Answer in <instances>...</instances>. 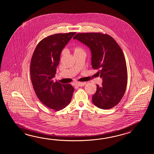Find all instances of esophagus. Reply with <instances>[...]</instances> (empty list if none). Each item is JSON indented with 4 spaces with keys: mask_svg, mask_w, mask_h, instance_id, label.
Segmentation results:
<instances>
[{
    "mask_svg": "<svg viewBox=\"0 0 154 154\" xmlns=\"http://www.w3.org/2000/svg\"><path fill=\"white\" fill-rule=\"evenodd\" d=\"M85 84H86V82H79L75 83V85L76 86H84Z\"/></svg>",
    "mask_w": 154,
    "mask_h": 154,
    "instance_id": "esophagus-1",
    "label": "esophagus"
}]
</instances>
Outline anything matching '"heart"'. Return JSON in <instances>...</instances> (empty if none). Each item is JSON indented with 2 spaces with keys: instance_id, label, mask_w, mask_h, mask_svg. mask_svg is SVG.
<instances>
[{
  "instance_id": "1",
  "label": "heart",
  "mask_w": 154,
  "mask_h": 154,
  "mask_svg": "<svg viewBox=\"0 0 154 154\" xmlns=\"http://www.w3.org/2000/svg\"><path fill=\"white\" fill-rule=\"evenodd\" d=\"M72 51H73V52H74V54H78L79 53L84 52V49H82V48H81L80 47H79V46H75V47H72ZM62 53H63V52Z\"/></svg>"
}]
</instances>
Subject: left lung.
Instances as JSON below:
<instances>
[{"label": "left lung", "instance_id": "1", "mask_svg": "<svg viewBox=\"0 0 154 154\" xmlns=\"http://www.w3.org/2000/svg\"><path fill=\"white\" fill-rule=\"evenodd\" d=\"M88 46L91 52V64L102 78L101 86L92 95V101L103 109L118 105L125 95L128 72L125 55L115 39L101 32L78 33L73 37Z\"/></svg>", "mask_w": 154, "mask_h": 154}]
</instances>
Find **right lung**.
Returning <instances> with one entry per match:
<instances>
[{"instance_id":"right-lung-1","label":"right lung","mask_w":154,"mask_h":154,"mask_svg":"<svg viewBox=\"0 0 154 154\" xmlns=\"http://www.w3.org/2000/svg\"><path fill=\"white\" fill-rule=\"evenodd\" d=\"M76 32L57 33L44 38L36 46L30 64L33 88L40 101L60 111L69 105L74 88L69 84L53 82L60 53Z\"/></svg>"}]
</instances>
